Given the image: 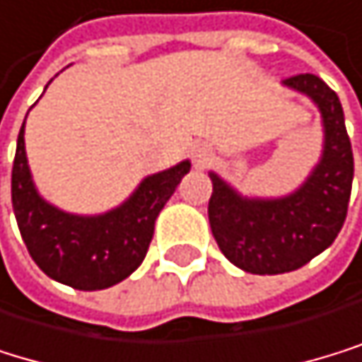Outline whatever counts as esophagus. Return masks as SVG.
Segmentation results:
<instances>
[{
	"mask_svg": "<svg viewBox=\"0 0 362 362\" xmlns=\"http://www.w3.org/2000/svg\"><path fill=\"white\" fill-rule=\"evenodd\" d=\"M193 163L195 167H206L213 163V149L209 145H197L193 147Z\"/></svg>",
	"mask_w": 362,
	"mask_h": 362,
	"instance_id": "obj_1",
	"label": "esophagus"
}]
</instances>
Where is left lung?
<instances>
[{
	"instance_id": "8db88e82",
	"label": "left lung",
	"mask_w": 362,
	"mask_h": 362,
	"mask_svg": "<svg viewBox=\"0 0 362 362\" xmlns=\"http://www.w3.org/2000/svg\"><path fill=\"white\" fill-rule=\"evenodd\" d=\"M286 88L305 94L321 112L323 151L305 182L281 197H248L211 171L209 224L224 257L252 274H281L321 255L343 228L354 156L341 100L315 74H297Z\"/></svg>"
}]
</instances>
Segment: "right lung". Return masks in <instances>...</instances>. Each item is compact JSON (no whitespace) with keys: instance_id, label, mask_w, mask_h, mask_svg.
Here are the masks:
<instances>
[{"instance_id":"1","label":"right lung","mask_w":362,"mask_h":362,"mask_svg":"<svg viewBox=\"0 0 362 362\" xmlns=\"http://www.w3.org/2000/svg\"><path fill=\"white\" fill-rule=\"evenodd\" d=\"M23 134L25 120L13 163V211L35 264L50 279L76 290H105L127 279L145 259L158 215L191 171V163L182 160L147 175L125 202L107 213L76 215L50 204L37 191Z\"/></svg>"}]
</instances>
